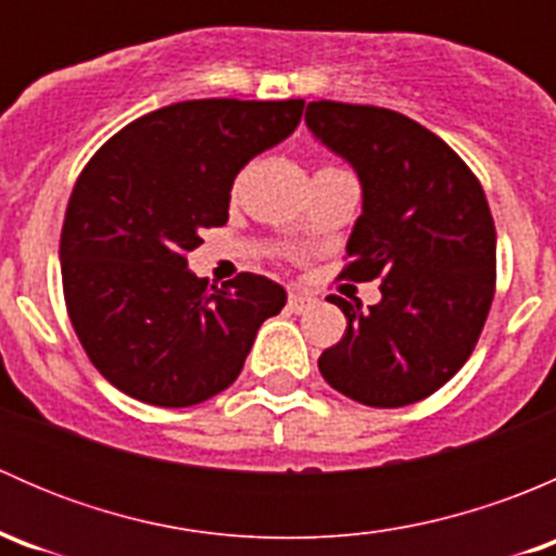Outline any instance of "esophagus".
Masks as SVG:
<instances>
[{
  "label": "esophagus",
  "mask_w": 556,
  "mask_h": 556,
  "mask_svg": "<svg viewBox=\"0 0 556 556\" xmlns=\"http://www.w3.org/2000/svg\"><path fill=\"white\" fill-rule=\"evenodd\" d=\"M314 301L317 299H314L312 293H306V290H290L288 295V304L293 312H306L309 306H314Z\"/></svg>",
  "instance_id": "34e87169"
}]
</instances>
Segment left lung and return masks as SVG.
Listing matches in <instances>:
<instances>
[{"label":"left lung","instance_id":"8db88e82","mask_svg":"<svg viewBox=\"0 0 556 556\" xmlns=\"http://www.w3.org/2000/svg\"><path fill=\"white\" fill-rule=\"evenodd\" d=\"M306 126L363 188L341 277L382 279V301L368 309L328 295L346 330L319 355V374L374 408L422 401L468 361L495 295L484 190L444 139L401 112L309 102Z\"/></svg>","mask_w":556,"mask_h":556}]
</instances>
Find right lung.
Returning a JSON list of instances; mask_svg holds the SVG:
<instances>
[{"label": "right lung", "instance_id": "obj_1", "mask_svg": "<svg viewBox=\"0 0 556 556\" xmlns=\"http://www.w3.org/2000/svg\"><path fill=\"white\" fill-rule=\"evenodd\" d=\"M304 99H195L128 123L77 177L61 228L66 312L110 384L150 406H195L237 382L288 293L261 274L206 288L188 268L226 226L237 174L288 139Z\"/></svg>", "mask_w": 556, "mask_h": 556}]
</instances>
